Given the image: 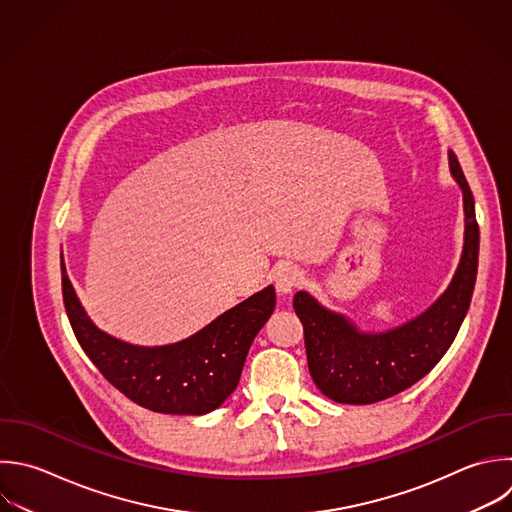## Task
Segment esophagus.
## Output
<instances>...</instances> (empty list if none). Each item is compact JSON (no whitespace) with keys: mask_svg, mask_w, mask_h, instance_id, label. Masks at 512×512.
Masks as SVG:
<instances>
[{"mask_svg":"<svg viewBox=\"0 0 512 512\" xmlns=\"http://www.w3.org/2000/svg\"><path fill=\"white\" fill-rule=\"evenodd\" d=\"M304 282V272L298 266H284L276 274V290L280 294H292Z\"/></svg>","mask_w":512,"mask_h":512,"instance_id":"esophagus-1","label":"esophagus"}]
</instances>
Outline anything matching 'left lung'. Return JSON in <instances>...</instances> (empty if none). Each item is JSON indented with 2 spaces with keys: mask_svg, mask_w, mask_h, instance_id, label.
Returning <instances> with one entry per match:
<instances>
[{
  "mask_svg": "<svg viewBox=\"0 0 512 512\" xmlns=\"http://www.w3.org/2000/svg\"><path fill=\"white\" fill-rule=\"evenodd\" d=\"M448 164L464 198V248L452 282L426 312L394 330L364 334L308 292L294 296L308 370L334 402L372 404L406 390L438 364L458 334L474 292L480 238L474 198L454 152H448Z\"/></svg>",
  "mask_w": 512,
  "mask_h": 512,
  "instance_id": "obj_1",
  "label": "left lung"
}]
</instances>
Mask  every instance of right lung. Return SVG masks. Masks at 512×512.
<instances>
[{
    "label": "right lung",
    "instance_id": "1",
    "mask_svg": "<svg viewBox=\"0 0 512 512\" xmlns=\"http://www.w3.org/2000/svg\"><path fill=\"white\" fill-rule=\"evenodd\" d=\"M72 330L104 378L136 404L164 414H206L238 386L252 340L276 306L274 286L230 308L194 336L168 346H134L98 330L62 266Z\"/></svg>",
    "mask_w": 512,
    "mask_h": 512
}]
</instances>
